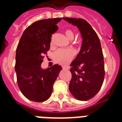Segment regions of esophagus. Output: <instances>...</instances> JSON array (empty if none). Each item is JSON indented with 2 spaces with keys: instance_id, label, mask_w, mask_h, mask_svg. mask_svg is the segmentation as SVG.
Here are the masks:
<instances>
[{
  "instance_id": "obj_1",
  "label": "esophagus",
  "mask_w": 122,
  "mask_h": 122,
  "mask_svg": "<svg viewBox=\"0 0 122 122\" xmlns=\"http://www.w3.org/2000/svg\"><path fill=\"white\" fill-rule=\"evenodd\" d=\"M63 68L64 70H68L69 67L68 66H63Z\"/></svg>"
}]
</instances>
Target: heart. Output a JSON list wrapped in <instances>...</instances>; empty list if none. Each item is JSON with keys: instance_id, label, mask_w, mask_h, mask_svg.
I'll return each instance as SVG.
<instances>
[{"instance_id": "obj_1", "label": "heart", "mask_w": 122, "mask_h": 122, "mask_svg": "<svg viewBox=\"0 0 122 122\" xmlns=\"http://www.w3.org/2000/svg\"><path fill=\"white\" fill-rule=\"evenodd\" d=\"M65 34L70 40H72L74 37V33L70 29L65 30ZM75 55V51L73 49H59L54 52L53 58L55 63L60 64H66L71 61Z\"/></svg>"}]
</instances>
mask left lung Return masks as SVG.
Returning a JSON list of instances; mask_svg holds the SVG:
<instances>
[{
  "label": "left lung",
  "instance_id": "8db88e82",
  "mask_svg": "<svg viewBox=\"0 0 122 122\" xmlns=\"http://www.w3.org/2000/svg\"><path fill=\"white\" fill-rule=\"evenodd\" d=\"M76 26L83 41L80 52L72 61L69 90L78 100L86 101L98 93L105 77L103 55L100 39L90 24L83 19L63 17Z\"/></svg>",
  "mask_w": 122,
  "mask_h": 122
}]
</instances>
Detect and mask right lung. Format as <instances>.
Segmentation results:
<instances>
[{
    "label": "right lung",
    "mask_w": 122,
    "mask_h": 122,
    "mask_svg": "<svg viewBox=\"0 0 122 122\" xmlns=\"http://www.w3.org/2000/svg\"><path fill=\"white\" fill-rule=\"evenodd\" d=\"M61 18L40 20L27 27L16 49L15 70L19 88L29 100L43 102L49 98L62 67L54 64L42 69L44 55L50 48L52 34Z\"/></svg>",
    "instance_id": "obj_1"
}]
</instances>
